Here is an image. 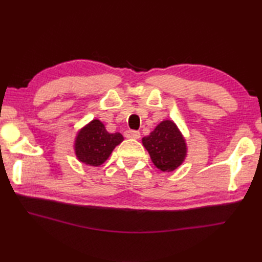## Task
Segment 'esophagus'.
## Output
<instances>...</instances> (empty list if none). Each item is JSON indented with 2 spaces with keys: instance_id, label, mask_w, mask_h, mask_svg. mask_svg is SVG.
<instances>
[{
  "instance_id": "1",
  "label": "esophagus",
  "mask_w": 262,
  "mask_h": 262,
  "mask_svg": "<svg viewBox=\"0 0 262 262\" xmlns=\"http://www.w3.org/2000/svg\"><path fill=\"white\" fill-rule=\"evenodd\" d=\"M125 137L133 138V140H140L141 133L136 132V130H126L125 132Z\"/></svg>"
}]
</instances>
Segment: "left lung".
Returning <instances> with one entry per match:
<instances>
[{
  "instance_id": "1",
  "label": "left lung",
  "mask_w": 262,
  "mask_h": 262,
  "mask_svg": "<svg viewBox=\"0 0 262 262\" xmlns=\"http://www.w3.org/2000/svg\"><path fill=\"white\" fill-rule=\"evenodd\" d=\"M142 143L153 164L163 172L174 171L187 158V142L173 120L161 121Z\"/></svg>"
}]
</instances>
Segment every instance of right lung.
<instances>
[{"mask_svg":"<svg viewBox=\"0 0 262 262\" xmlns=\"http://www.w3.org/2000/svg\"><path fill=\"white\" fill-rule=\"evenodd\" d=\"M124 141L120 133L111 134L102 121L92 119L80 128L74 138V153L81 163L91 166L103 164L115 147Z\"/></svg>","mask_w":262,"mask_h":262,"instance_id":"obj_1","label":"right lung"}]
</instances>
